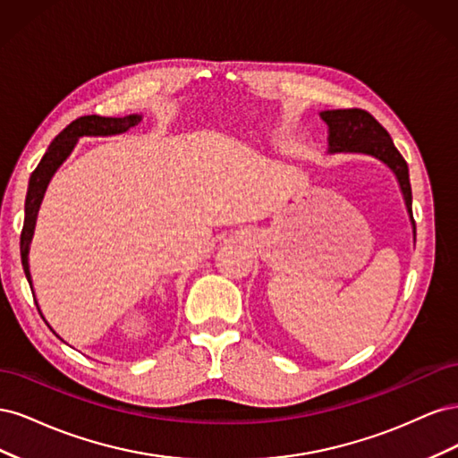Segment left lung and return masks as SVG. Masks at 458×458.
I'll return each instance as SVG.
<instances>
[{
	"instance_id": "obj_1",
	"label": "left lung",
	"mask_w": 458,
	"mask_h": 458,
	"mask_svg": "<svg viewBox=\"0 0 458 458\" xmlns=\"http://www.w3.org/2000/svg\"><path fill=\"white\" fill-rule=\"evenodd\" d=\"M328 126V152H353V155H367L380 160L395 175L401 195H403L407 214L411 217L412 237L417 233L412 219V192L409 182V168L405 158L399 155L390 133L374 120L372 114L361 108H338L318 113Z\"/></svg>"
}]
</instances>
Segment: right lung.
<instances>
[{
    "mask_svg": "<svg viewBox=\"0 0 458 458\" xmlns=\"http://www.w3.org/2000/svg\"><path fill=\"white\" fill-rule=\"evenodd\" d=\"M141 120H143L141 114H128L123 118H108V116H97V114L81 116V118H76L72 123H68V126L57 137H55L51 145L47 147L44 158L39 160L38 168L30 175L29 192H26V202H24V225H22V233H21V259H22L24 275H26V279H29L32 290H34V286H32L29 252H30L32 237H34L39 206H41V200H44V195H46L51 177L61 168L63 162L71 157V152L74 150L80 137L120 135V133H126L131 128H135ZM34 301H36V296H34ZM36 306H38V301H36ZM38 311H39L41 318L46 321V317H44V313H41L39 306H38ZM46 325L51 328V325L47 321H46ZM55 335H57V332H55Z\"/></svg>",
    "mask_w": 458,
    "mask_h": 458,
    "instance_id": "add662e5",
    "label": "right lung"
}]
</instances>
